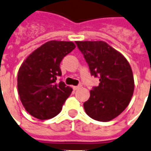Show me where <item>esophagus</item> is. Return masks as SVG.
<instances>
[{"label":"esophagus","instance_id":"34e87169","mask_svg":"<svg viewBox=\"0 0 151 151\" xmlns=\"http://www.w3.org/2000/svg\"><path fill=\"white\" fill-rule=\"evenodd\" d=\"M80 87H81V85H79V86H73V89L74 91H76V90H78V88H80Z\"/></svg>","mask_w":151,"mask_h":151}]
</instances>
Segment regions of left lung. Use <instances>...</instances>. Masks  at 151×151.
<instances>
[{"label": "left lung", "mask_w": 151, "mask_h": 151, "mask_svg": "<svg viewBox=\"0 0 151 151\" xmlns=\"http://www.w3.org/2000/svg\"><path fill=\"white\" fill-rule=\"evenodd\" d=\"M90 68L91 75L100 83L93 86L83 106L86 114L108 122L123 112L134 91V79L129 63L123 55L103 41L76 42Z\"/></svg>", "instance_id": "left-lung-1"}]
</instances>
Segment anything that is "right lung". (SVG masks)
Segmentation results:
<instances>
[{
  "mask_svg": "<svg viewBox=\"0 0 151 151\" xmlns=\"http://www.w3.org/2000/svg\"><path fill=\"white\" fill-rule=\"evenodd\" d=\"M76 46L72 42L50 41L28 55L18 73V91L25 109L39 119L56 116L73 89L64 82L60 65Z\"/></svg>",
  "mask_w": 151,
  "mask_h": 151,
  "instance_id": "1",
  "label": "right lung"
}]
</instances>
